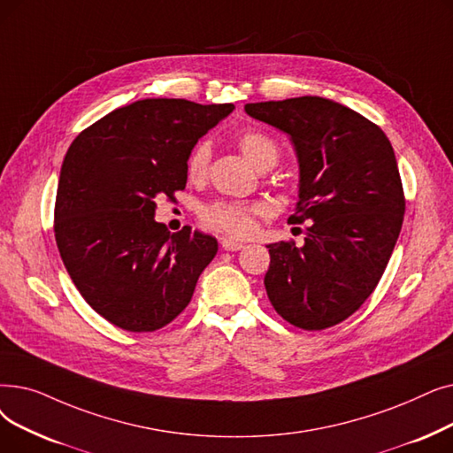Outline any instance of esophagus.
<instances>
[{
    "label": "esophagus",
    "mask_w": 453,
    "mask_h": 453,
    "mask_svg": "<svg viewBox=\"0 0 453 453\" xmlns=\"http://www.w3.org/2000/svg\"><path fill=\"white\" fill-rule=\"evenodd\" d=\"M220 246L227 251H239L244 248L242 242H237V241H231V239H220Z\"/></svg>",
    "instance_id": "esophagus-1"
}]
</instances>
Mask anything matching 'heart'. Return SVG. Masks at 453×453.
I'll use <instances>...</instances> for the list:
<instances>
[{"instance_id":"1","label":"heart","mask_w":453,"mask_h":453,"mask_svg":"<svg viewBox=\"0 0 453 453\" xmlns=\"http://www.w3.org/2000/svg\"><path fill=\"white\" fill-rule=\"evenodd\" d=\"M237 146L246 155V159L257 168L275 165L278 161V148L273 141L259 131H244L237 136ZM211 159V148L207 142L196 144L187 157L185 172L192 183H200L205 180L207 166ZM265 212L261 203H239V202H212L200 209V220L205 227L212 231H220L231 237H244L251 233L255 226V216Z\"/></svg>"}]
</instances>
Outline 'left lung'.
Returning <instances> with one entry per match:
<instances>
[{"instance_id": "8db88e82", "label": "left lung", "mask_w": 453, "mask_h": 453, "mask_svg": "<svg viewBox=\"0 0 453 453\" xmlns=\"http://www.w3.org/2000/svg\"><path fill=\"white\" fill-rule=\"evenodd\" d=\"M244 111L290 136L300 200L288 222H311L302 248L266 246L268 300L296 327L335 326L373 292L396 246L405 198L395 150L376 124L327 97L246 104Z\"/></svg>"}]
</instances>
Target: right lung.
I'll return each instance as SVG.
<instances>
[{
    "label": "right lung",
    "mask_w": 453,
    "mask_h": 453,
    "mask_svg": "<svg viewBox=\"0 0 453 453\" xmlns=\"http://www.w3.org/2000/svg\"><path fill=\"white\" fill-rule=\"evenodd\" d=\"M148 97L118 107L75 136L61 166L55 241L85 302L133 333L161 329L188 305L214 259V237L155 222V198L187 185V157L233 112Z\"/></svg>",
    "instance_id": "right-lung-1"
}]
</instances>
